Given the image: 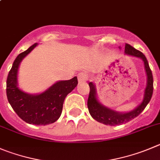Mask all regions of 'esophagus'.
<instances>
[{"label":"esophagus","mask_w":160,"mask_h":160,"mask_svg":"<svg viewBox=\"0 0 160 160\" xmlns=\"http://www.w3.org/2000/svg\"><path fill=\"white\" fill-rule=\"evenodd\" d=\"M88 80V74L86 72H80L78 74V80L79 83L87 81Z\"/></svg>","instance_id":"1"}]
</instances>
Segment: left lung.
<instances>
[{"instance_id":"obj_1","label":"left lung","mask_w":160,"mask_h":160,"mask_svg":"<svg viewBox=\"0 0 160 160\" xmlns=\"http://www.w3.org/2000/svg\"><path fill=\"white\" fill-rule=\"evenodd\" d=\"M125 53L127 55H130V56L141 58L144 62V68H145L146 73H147V86H146L145 91H144V100L137 108L134 109L132 111L128 112V113H118V112H116L111 109L104 107L102 104L98 102L96 98V90H95V85L92 82H90L88 83L89 87H90V92H89L88 99V107L89 113L95 120L98 122H101L104 125H122V124L126 123L132 119L135 118L144 110L148 103L150 102L152 93H153L152 72L149 67L147 58L144 56V53L136 50L132 46L127 44V43H125Z\"/></svg>"}]
</instances>
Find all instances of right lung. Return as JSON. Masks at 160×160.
<instances>
[{
  "label": "right lung",
  "instance_id": "right-lung-1",
  "mask_svg": "<svg viewBox=\"0 0 160 160\" xmlns=\"http://www.w3.org/2000/svg\"><path fill=\"white\" fill-rule=\"evenodd\" d=\"M36 46L35 43L16 57L7 78L6 94L8 102L22 120L28 124L46 125L59 118L65 97L77 87L78 80L75 77L71 80L58 81L39 95H30L20 90L17 86L19 65Z\"/></svg>",
  "mask_w": 160,
  "mask_h": 160
}]
</instances>
